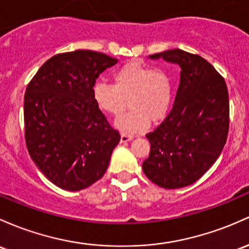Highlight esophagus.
Returning a JSON list of instances; mask_svg holds the SVG:
<instances>
[{
	"label": "esophagus",
	"mask_w": 249,
	"mask_h": 249,
	"mask_svg": "<svg viewBox=\"0 0 249 249\" xmlns=\"http://www.w3.org/2000/svg\"><path fill=\"white\" fill-rule=\"evenodd\" d=\"M131 139H132V136L127 135V133H122L120 135V142L122 143H126V142H130Z\"/></svg>",
	"instance_id": "esophagus-1"
}]
</instances>
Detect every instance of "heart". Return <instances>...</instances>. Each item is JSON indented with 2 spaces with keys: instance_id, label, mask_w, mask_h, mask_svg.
I'll list each match as a JSON object with an SVG mask.
<instances>
[{
  "instance_id": "b5f03b06",
  "label": "heart",
  "mask_w": 249,
  "mask_h": 249,
  "mask_svg": "<svg viewBox=\"0 0 249 249\" xmlns=\"http://www.w3.org/2000/svg\"><path fill=\"white\" fill-rule=\"evenodd\" d=\"M92 98L100 111L119 117L131 110L116 123L120 131L136 133L150 124L165 118L171 100L173 85L165 72L152 70L138 62L124 65L113 73V85L97 81L92 89Z\"/></svg>"
}]
</instances>
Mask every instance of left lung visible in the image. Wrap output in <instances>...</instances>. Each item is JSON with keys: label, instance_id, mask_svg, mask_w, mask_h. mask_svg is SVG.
I'll list each match as a JSON object with an SVG mask.
<instances>
[{"label": "left lung", "instance_id": "obj_1", "mask_svg": "<svg viewBox=\"0 0 249 249\" xmlns=\"http://www.w3.org/2000/svg\"><path fill=\"white\" fill-rule=\"evenodd\" d=\"M181 67V80L170 113L146 135L151 147L143 162L147 178L165 189L200 179L225 146L229 130V98L225 79L197 54L170 49L150 55Z\"/></svg>", "mask_w": 249, "mask_h": 249}]
</instances>
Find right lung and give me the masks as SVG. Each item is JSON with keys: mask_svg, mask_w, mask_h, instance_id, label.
Instances as JSON below:
<instances>
[{"mask_svg": "<svg viewBox=\"0 0 249 249\" xmlns=\"http://www.w3.org/2000/svg\"><path fill=\"white\" fill-rule=\"evenodd\" d=\"M118 60L78 49L48 59L24 93V138L32 160L56 187L78 191L107 170L120 135L92 98L100 73Z\"/></svg>", "mask_w": 249, "mask_h": 249, "instance_id": "add662e5", "label": "right lung"}]
</instances>
